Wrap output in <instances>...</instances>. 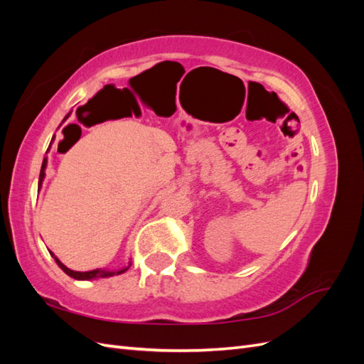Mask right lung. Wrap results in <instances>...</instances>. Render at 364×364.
Returning <instances> with one entry per match:
<instances>
[{
  "label": "right lung",
  "instance_id": "add662e5",
  "mask_svg": "<svg viewBox=\"0 0 364 364\" xmlns=\"http://www.w3.org/2000/svg\"><path fill=\"white\" fill-rule=\"evenodd\" d=\"M70 115V114H68ZM68 115L65 117V118H68ZM73 126H75L77 127V130L80 132L82 134V130H80V127L77 126V124H73ZM80 134H79V138H80ZM53 141V139H51ZM46 165H47V158L43 159V162H42V168H41V174H39V185H41V182L43 181V176H46V173H43V170H46ZM51 253V252H50ZM51 257L54 258V261L58 262V266L68 274V277H71V278H74V279H82V281H85V279H95V278H107V277H114V274H121V273H124L129 267H126V269H121V270H118V272H107V270H102V269H97V270H91V272H74V270H71V269H68L67 266H63V264L53 255L51 253Z\"/></svg>",
  "mask_w": 364,
  "mask_h": 364
}]
</instances>
